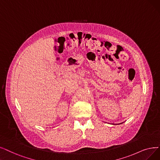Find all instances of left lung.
Masks as SVG:
<instances>
[{
    "label": "left lung",
    "mask_w": 160,
    "mask_h": 160,
    "mask_svg": "<svg viewBox=\"0 0 160 160\" xmlns=\"http://www.w3.org/2000/svg\"><path fill=\"white\" fill-rule=\"evenodd\" d=\"M122 123H123V122H122ZM118 124H120V123H118Z\"/></svg>",
    "instance_id": "left-lung-1"
}]
</instances>
